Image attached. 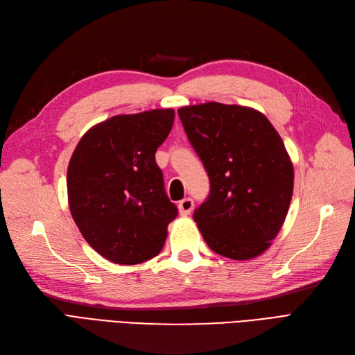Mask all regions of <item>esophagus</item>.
Returning <instances> with one entry per match:
<instances>
[{
    "mask_svg": "<svg viewBox=\"0 0 355 355\" xmlns=\"http://www.w3.org/2000/svg\"><path fill=\"white\" fill-rule=\"evenodd\" d=\"M178 207H179L180 216H188V214H191L192 209H194V200H192V198L180 200L179 204H178Z\"/></svg>",
    "mask_w": 355,
    "mask_h": 355,
    "instance_id": "34e87169",
    "label": "esophagus"
}]
</instances>
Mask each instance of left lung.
<instances>
[{
    "label": "left lung",
    "mask_w": 355,
    "mask_h": 355,
    "mask_svg": "<svg viewBox=\"0 0 355 355\" xmlns=\"http://www.w3.org/2000/svg\"><path fill=\"white\" fill-rule=\"evenodd\" d=\"M178 114L210 179V194L194 211L204 241L234 261L262 254L293 194V164L280 135L247 106L207 102Z\"/></svg>",
    "instance_id": "obj_1"
}]
</instances>
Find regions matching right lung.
<instances>
[{
  "instance_id": "add662e5",
  "label": "right lung",
  "mask_w": 355,
  "mask_h": 355,
  "mask_svg": "<svg viewBox=\"0 0 355 355\" xmlns=\"http://www.w3.org/2000/svg\"><path fill=\"white\" fill-rule=\"evenodd\" d=\"M173 110L115 115L93 125L71 157L67 175L72 218L105 259L136 265L157 256L178 207L164 191L157 148Z\"/></svg>"
}]
</instances>
